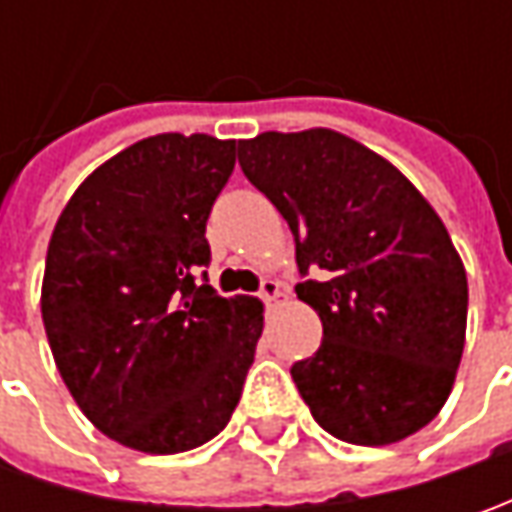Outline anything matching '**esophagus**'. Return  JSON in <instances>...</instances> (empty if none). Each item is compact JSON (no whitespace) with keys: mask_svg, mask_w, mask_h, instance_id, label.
<instances>
[{"mask_svg":"<svg viewBox=\"0 0 512 512\" xmlns=\"http://www.w3.org/2000/svg\"><path fill=\"white\" fill-rule=\"evenodd\" d=\"M259 296H262V302L270 305V302H276V299L282 296V285H279L276 279H265L262 287H259Z\"/></svg>","mask_w":512,"mask_h":512,"instance_id":"esophagus-1","label":"esophagus"}]
</instances>
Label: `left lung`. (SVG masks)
I'll return each mask as SVG.
<instances>
[{
  "mask_svg": "<svg viewBox=\"0 0 512 512\" xmlns=\"http://www.w3.org/2000/svg\"><path fill=\"white\" fill-rule=\"evenodd\" d=\"M239 165L290 225L296 293L322 319L319 350L290 367L313 419L364 447L413 436L447 402L464 350L467 273L442 219L336 130H267L239 142Z\"/></svg>",
  "mask_w": 512,
  "mask_h": 512,
  "instance_id": "1",
  "label": "left lung"
}]
</instances>
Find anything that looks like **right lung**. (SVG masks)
I'll use <instances>...</instances> for the list:
<instances>
[{
  "mask_svg": "<svg viewBox=\"0 0 512 512\" xmlns=\"http://www.w3.org/2000/svg\"><path fill=\"white\" fill-rule=\"evenodd\" d=\"M233 165V139L150 136L93 170L53 227L42 282L53 359L82 413L133 450L210 442L242 396L262 302L219 296L202 270Z\"/></svg>",
  "mask_w": 512,
  "mask_h": 512,
  "instance_id": "add662e5",
  "label": "right lung"
}]
</instances>
